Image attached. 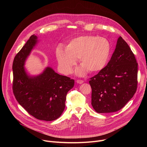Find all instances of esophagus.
<instances>
[{
    "mask_svg": "<svg viewBox=\"0 0 147 147\" xmlns=\"http://www.w3.org/2000/svg\"><path fill=\"white\" fill-rule=\"evenodd\" d=\"M76 82H77L78 84H82V83L84 82V81H83V80H78L76 81Z\"/></svg>",
    "mask_w": 147,
    "mask_h": 147,
    "instance_id": "obj_1",
    "label": "esophagus"
}]
</instances>
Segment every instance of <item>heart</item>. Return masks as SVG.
<instances>
[{"label": "heart", "instance_id": "b5f03b06", "mask_svg": "<svg viewBox=\"0 0 147 147\" xmlns=\"http://www.w3.org/2000/svg\"><path fill=\"white\" fill-rule=\"evenodd\" d=\"M59 69L64 74H68L77 59L81 66L75 73L82 76L90 73H97L105 67L111 54L110 42L104 37L82 35L71 39L66 48L59 45L55 50Z\"/></svg>", "mask_w": 147, "mask_h": 147}]
</instances>
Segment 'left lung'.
<instances>
[{
  "instance_id": "obj_1",
  "label": "left lung",
  "mask_w": 147,
  "mask_h": 147,
  "mask_svg": "<svg viewBox=\"0 0 147 147\" xmlns=\"http://www.w3.org/2000/svg\"><path fill=\"white\" fill-rule=\"evenodd\" d=\"M138 63L129 46L119 37L107 66L89 81L91 105L99 113H111L123 108L137 88Z\"/></svg>"
}]
</instances>
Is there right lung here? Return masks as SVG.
<instances>
[{
	"label": "right lung",
	"mask_w": 147,
	"mask_h": 147,
	"mask_svg": "<svg viewBox=\"0 0 147 147\" xmlns=\"http://www.w3.org/2000/svg\"><path fill=\"white\" fill-rule=\"evenodd\" d=\"M38 42L32 35L16 55L13 63V91L16 100L29 114L37 119L52 121L59 118L65 108L66 95L74 80L47 67L36 76L28 73L26 60Z\"/></svg>",
	"instance_id": "obj_1"
}]
</instances>
